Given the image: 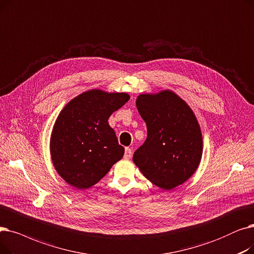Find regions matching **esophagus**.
<instances>
[{"label":"esophagus","instance_id":"34e87169","mask_svg":"<svg viewBox=\"0 0 254 254\" xmlns=\"http://www.w3.org/2000/svg\"><path fill=\"white\" fill-rule=\"evenodd\" d=\"M132 156V150L130 148H126L125 149V154H124V158L125 159H130Z\"/></svg>","mask_w":254,"mask_h":254}]
</instances>
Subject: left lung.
I'll use <instances>...</instances> for the list:
<instances>
[{
  "mask_svg": "<svg viewBox=\"0 0 254 254\" xmlns=\"http://www.w3.org/2000/svg\"><path fill=\"white\" fill-rule=\"evenodd\" d=\"M136 107L147 124L148 136L134 152V163L162 189L183 184L201 159L202 138L194 114L171 91L139 95Z\"/></svg>",
  "mask_w": 254,
  "mask_h": 254,
  "instance_id": "8db88e82",
  "label": "left lung"
}]
</instances>
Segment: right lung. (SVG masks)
Segmentation results:
<instances>
[{
	"mask_svg": "<svg viewBox=\"0 0 254 254\" xmlns=\"http://www.w3.org/2000/svg\"><path fill=\"white\" fill-rule=\"evenodd\" d=\"M128 100L126 93L91 90L71 100L59 115L51 153L55 168L69 185L93 186L122 158L124 147L107 120Z\"/></svg>",
	"mask_w": 254,
	"mask_h": 254,
	"instance_id": "1",
	"label": "right lung"
}]
</instances>
